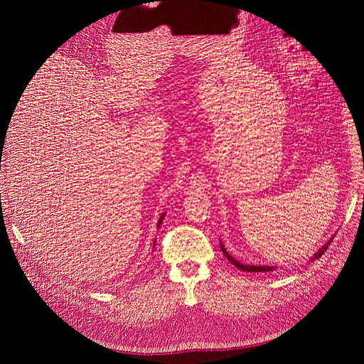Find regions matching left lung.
Masks as SVG:
<instances>
[{
    "mask_svg": "<svg viewBox=\"0 0 364 364\" xmlns=\"http://www.w3.org/2000/svg\"><path fill=\"white\" fill-rule=\"evenodd\" d=\"M331 245V240H328L326 242V245H323L320 250L311 257V259L310 261H314V259H318L323 254H324V251L328 250V246ZM220 246H221V251H223V254L225 255V258L230 261L235 267H237L239 270H242V272H246V273H269V272H273V270H276L277 267L276 265H257V264H243V262H240V261H237L233 255H230L227 252V250L224 247V245H223V242H220Z\"/></svg>",
    "mask_w": 364,
    "mask_h": 364,
    "instance_id": "obj_1",
    "label": "left lung"
}]
</instances>
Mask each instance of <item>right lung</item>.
<instances>
[{"label": "right lung", "mask_w": 364, "mask_h": 364, "mask_svg": "<svg viewBox=\"0 0 364 364\" xmlns=\"http://www.w3.org/2000/svg\"><path fill=\"white\" fill-rule=\"evenodd\" d=\"M164 218H165V213L161 215V218H159V221H158V228L161 227V224H162V221H164ZM156 245V242L155 243H153V246H155Z\"/></svg>", "instance_id": "right-lung-1"}]
</instances>
